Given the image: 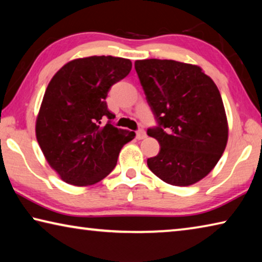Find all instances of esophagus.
<instances>
[{"label":"esophagus","instance_id":"34e87169","mask_svg":"<svg viewBox=\"0 0 262 262\" xmlns=\"http://www.w3.org/2000/svg\"><path fill=\"white\" fill-rule=\"evenodd\" d=\"M145 137H147V134H145L144 129H139L136 132V139L137 140H143V139H145Z\"/></svg>","mask_w":262,"mask_h":262}]
</instances>
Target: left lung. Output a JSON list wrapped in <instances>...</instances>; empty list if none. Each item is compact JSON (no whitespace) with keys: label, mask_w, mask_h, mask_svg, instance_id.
I'll return each instance as SVG.
<instances>
[{"label":"left lung","mask_w":262,"mask_h":262,"mask_svg":"<svg viewBox=\"0 0 262 262\" xmlns=\"http://www.w3.org/2000/svg\"><path fill=\"white\" fill-rule=\"evenodd\" d=\"M158 127L147 134L161 145L148 158L154 174L173 186L193 185L216 166L228 143L223 100L214 81L196 64L174 60L135 61Z\"/></svg>","instance_id":"8db88e82"}]
</instances>
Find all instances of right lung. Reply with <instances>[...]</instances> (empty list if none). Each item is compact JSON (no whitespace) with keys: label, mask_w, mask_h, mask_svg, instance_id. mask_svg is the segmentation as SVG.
<instances>
[{"label":"right lung","mask_w":262,"mask_h":262,"mask_svg":"<svg viewBox=\"0 0 262 262\" xmlns=\"http://www.w3.org/2000/svg\"><path fill=\"white\" fill-rule=\"evenodd\" d=\"M132 61L114 56L75 59L57 72L43 95L35 136L47 163L74 186L103 180L117 165L121 148L135 133L101 125L115 118L106 104L110 88L125 78Z\"/></svg>","instance_id":"1"}]
</instances>
